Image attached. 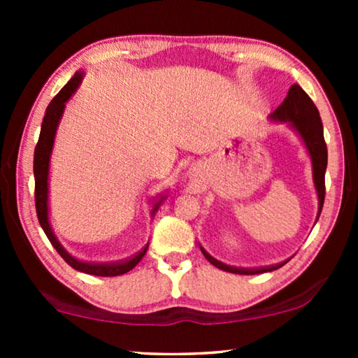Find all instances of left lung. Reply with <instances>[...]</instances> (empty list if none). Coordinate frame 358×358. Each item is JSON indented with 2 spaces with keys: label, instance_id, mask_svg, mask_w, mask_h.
Instances as JSON below:
<instances>
[{
  "label": "left lung",
  "instance_id": "8db88e82",
  "mask_svg": "<svg viewBox=\"0 0 358 358\" xmlns=\"http://www.w3.org/2000/svg\"><path fill=\"white\" fill-rule=\"evenodd\" d=\"M272 119L280 122H290L293 129L301 135L303 141H305L308 151H310L311 161H313V179H315V185L317 190V199H320V212H317V218H320L322 203H324L326 195V184H324V174L327 168V146L324 141V134H322V122L320 117V110L311 101V97L301 90V86L293 85L288 91L285 101L277 107L275 112L272 114ZM200 251L205 256V259L215 267L222 268L224 272L231 273H241V275H254V273L271 272L275 268L282 267L283 264H275V266L268 267H259V268H244V267H233L227 266V264L217 261L210 254L200 248Z\"/></svg>",
  "mask_w": 358,
  "mask_h": 358
}]
</instances>
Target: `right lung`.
Returning <instances> with one entry per match:
<instances>
[{"label": "right lung", "mask_w": 358, "mask_h": 358, "mask_svg": "<svg viewBox=\"0 0 358 358\" xmlns=\"http://www.w3.org/2000/svg\"><path fill=\"white\" fill-rule=\"evenodd\" d=\"M83 80V73H75V76L71 78L70 81L66 83L65 86L62 87V91L53 97L48 104L45 115H43L42 120V129H41V136H38V141L36 145V151H34V178H36V210H37V218L38 223L43 229V233L47 234L48 241L52 243V246L57 249V252L65 259L68 266H71L76 271L90 273V275H97V277H117L122 275V273H127L131 271L136 264L141 261V257L146 254V249H148V244L141 249L138 254H135L134 257L127 259V261L122 262H109V264H94V262H83L78 261V259L71 257L65 249L62 248V244L58 243V239L53 234L50 223H48V163H50V153L53 146V138H55L57 125L60 122V117L63 114V109H65V102L70 99L73 92L76 91V87L80 86ZM163 202V199L159 200L158 203L155 205L153 213L158 210L159 203Z\"/></svg>", "instance_id": "1"}]
</instances>
